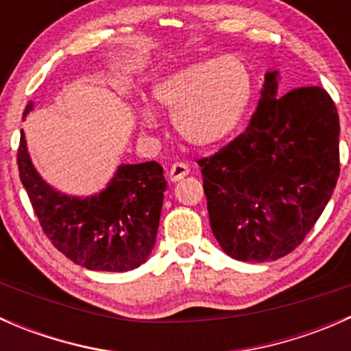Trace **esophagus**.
I'll use <instances>...</instances> for the list:
<instances>
[{
  "mask_svg": "<svg viewBox=\"0 0 351 351\" xmlns=\"http://www.w3.org/2000/svg\"><path fill=\"white\" fill-rule=\"evenodd\" d=\"M189 173H190V168L186 162H175V165H171V168H169L168 176H169V180L175 183V182H180V180L185 178Z\"/></svg>",
  "mask_w": 351,
  "mask_h": 351,
  "instance_id": "obj_1",
  "label": "esophagus"
}]
</instances>
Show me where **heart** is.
I'll list each match as a JSON object with an SVG mask.
<instances>
[{
	"label": "heart",
	"mask_w": 351,
	"mask_h": 351,
	"mask_svg": "<svg viewBox=\"0 0 351 351\" xmlns=\"http://www.w3.org/2000/svg\"><path fill=\"white\" fill-rule=\"evenodd\" d=\"M153 100L171 115L176 134L195 147H212L228 141L241 125L253 93L246 61L224 54L190 64L153 84ZM144 129L156 127L149 108L141 112Z\"/></svg>",
	"instance_id": "heart-1"
}]
</instances>
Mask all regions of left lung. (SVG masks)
I'll list each match as a JSON object with an SVG mask.
<instances>
[{"label": "left lung", "mask_w": 351, "mask_h": 351, "mask_svg": "<svg viewBox=\"0 0 351 351\" xmlns=\"http://www.w3.org/2000/svg\"><path fill=\"white\" fill-rule=\"evenodd\" d=\"M265 74L250 125L210 158L197 159L208 219L224 253L271 261L292 253L314 228L339 176V119L319 86L277 95Z\"/></svg>", "instance_id": "obj_1"}]
</instances>
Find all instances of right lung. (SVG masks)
Listing matches in <instances>:
<instances>
[{
    "mask_svg": "<svg viewBox=\"0 0 351 351\" xmlns=\"http://www.w3.org/2000/svg\"><path fill=\"white\" fill-rule=\"evenodd\" d=\"M32 107H25L23 117ZM16 162L42 231L66 258L97 271H129L147 260L166 190L162 166L122 165L104 192L77 198L56 192L40 178L23 130Z\"/></svg>",
    "mask_w": 351,
    "mask_h": 351,
    "instance_id": "right-lung-1",
    "label": "right lung"
}]
</instances>
